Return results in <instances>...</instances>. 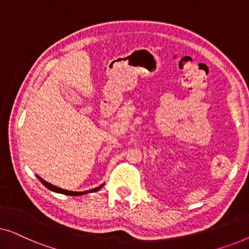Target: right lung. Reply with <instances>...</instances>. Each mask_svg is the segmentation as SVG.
I'll list each match as a JSON object with an SVG mask.
<instances>
[{
    "label": "right lung",
    "instance_id": "add662e5",
    "mask_svg": "<svg viewBox=\"0 0 249 249\" xmlns=\"http://www.w3.org/2000/svg\"><path fill=\"white\" fill-rule=\"evenodd\" d=\"M37 178L39 179V181L42 182L43 185L46 187V188H49L50 190H52V192H55V193H59V194H63V195H69V196H80V195H84V194H87V193H94V192H97V190H100L102 187H103V185H102L100 187H96V188H94V189L87 190V192H71V190H66V189L59 188V187H56V186H53L52 183L45 181V180L42 179L38 176H37Z\"/></svg>",
    "mask_w": 249,
    "mask_h": 249
}]
</instances>
